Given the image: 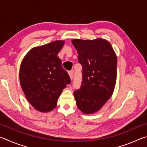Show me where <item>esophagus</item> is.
Wrapping results in <instances>:
<instances>
[{
  "label": "esophagus",
  "instance_id": "34e87169",
  "mask_svg": "<svg viewBox=\"0 0 147 147\" xmlns=\"http://www.w3.org/2000/svg\"><path fill=\"white\" fill-rule=\"evenodd\" d=\"M73 71H69L68 72V73H69V76H70V78H71V80H73Z\"/></svg>",
  "mask_w": 147,
  "mask_h": 147
}]
</instances>
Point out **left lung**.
Wrapping results in <instances>:
<instances>
[{
  "label": "left lung",
  "mask_w": 147,
  "mask_h": 147,
  "mask_svg": "<svg viewBox=\"0 0 147 147\" xmlns=\"http://www.w3.org/2000/svg\"><path fill=\"white\" fill-rule=\"evenodd\" d=\"M72 43L82 66L81 87L74 91L76 105L84 113H94L106 104L113 93L117 58L111 44L106 39H74Z\"/></svg>",
  "instance_id": "obj_1"
}]
</instances>
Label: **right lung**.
Returning <instances> with one entry per match:
<instances>
[{
	"label": "right lung",
	"instance_id": "obj_1",
	"mask_svg": "<svg viewBox=\"0 0 147 147\" xmlns=\"http://www.w3.org/2000/svg\"><path fill=\"white\" fill-rule=\"evenodd\" d=\"M64 41H55L32 49L21 62L19 80L27 100L41 112L56 108L62 91L71 83L58 54Z\"/></svg>",
	"mask_w": 147,
	"mask_h": 147
}]
</instances>
